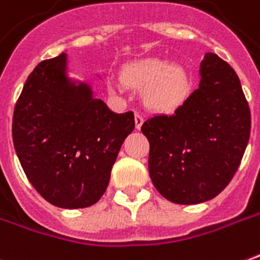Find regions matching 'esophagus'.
Returning a JSON list of instances; mask_svg holds the SVG:
<instances>
[{
  "instance_id": "esophagus-1",
  "label": "esophagus",
  "mask_w": 260,
  "mask_h": 260,
  "mask_svg": "<svg viewBox=\"0 0 260 260\" xmlns=\"http://www.w3.org/2000/svg\"><path fill=\"white\" fill-rule=\"evenodd\" d=\"M143 124V117L141 114H135V126L136 129H141V126Z\"/></svg>"
}]
</instances>
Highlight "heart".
I'll return each mask as SVG.
<instances>
[{"mask_svg":"<svg viewBox=\"0 0 260 260\" xmlns=\"http://www.w3.org/2000/svg\"><path fill=\"white\" fill-rule=\"evenodd\" d=\"M122 80L132 87H145V104L150 110L159 112L176 110L183 103L188 88V77L183 67L156 57H145L128 63L122 69ZM110 90L121 92L124 84L112 80L110 81Z\"/></svg>","mask_w":260,"mask_h":260,"instance_id":"heart-1","label":"heart"}]
</instances>
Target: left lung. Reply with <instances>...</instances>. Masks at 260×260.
Here are the masks:
<instances>
[{
	"mask_svg": "<svg viewBox=\"0 0 260 260\" xmlns=\"http://www.w3.org/2000/svg\"><path fill=\"white\" fill-rule=\"evenodd\" d=\"M141 129L156 190L176 204H200L218 196L237 172L249 142V105L234 69L206 53L199 88L173 115L149 118Z\"/></svg>",
	"mask_w": 260,
	"mask_h": 260,
	"instance_id": "1",
	"label": "left lung"
}]
</instances>
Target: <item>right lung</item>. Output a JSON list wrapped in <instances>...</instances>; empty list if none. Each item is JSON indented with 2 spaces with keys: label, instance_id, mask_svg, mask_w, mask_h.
<instances>
[{
  "label": "right lung",
  "instance_id": "add662e5",
  "mask_svg": "<svg viewBox=\"0 0 260 260\" xmlns=\"http://www.w3.org/2000/svg\"><path fill=\"white\" fill-rule=\"evenodd\" d=\"M134 112L117 114L72 76L69 56L41 61L14 111L12 141L30 184L50 204L86 208L105 193Z\"/></svg>",
  "mask_w": 260,
  "mask_h": 260
}]
</instances>
